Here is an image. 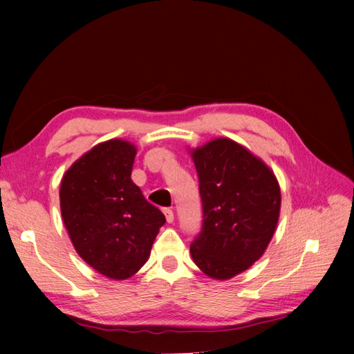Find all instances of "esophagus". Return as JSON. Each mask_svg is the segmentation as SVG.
<instances>
[{"label":"esophagus","instance_id":"34e87169","mask_svg":"<svg viewBox=\"0 0 354 354\" xmlns=\"http://www.w3.org/2000/svg\"><path fill=\"white\" fill-rule=\"evenodd\" d=\"M164 216H165V218H167L168 223H173V221H174V212H173V209L165 208V209H164Z\"/></svg>","mask_w":354,"mask_h":354}]
</instances>
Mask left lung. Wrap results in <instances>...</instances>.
Here are the masks:
<instances>
[{"mask_svg": "<svg viewBox=\"0 0 354 354\" xmlns=\"http://www.w3.org/2000/svg\"><path fill=\"white\" fill-rule=\"evenodd\" d=\"M203 220L190 254L207 276L227 281L261 259L281 212L273 171L245 146L226 137L192 149Z\"/></svg>", "mask_w": 354, "mask_h": 354, "instance_id": "left-lung-1", "label": "left lung"}]
</instances>
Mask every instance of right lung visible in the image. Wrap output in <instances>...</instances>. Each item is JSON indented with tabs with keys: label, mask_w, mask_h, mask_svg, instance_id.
<instances>
[{
	"label": "right lung",
	"mask_w": 354,
	"mask_h": 354,
	"mask_svg": "<svg viewBox=\"0 0 354 354\" xmlns=\"http://www.w3.org/2000/svg\"><path fill=\"white\" fill-rule=\"evenodd\" d=\"M137 147L95 145L63 174L60 211L75 251L103 276L124 281L147 261L165 216L131 180Z\"/></svg>",
	"instance_id": "obj_1"
}]
</instances>
